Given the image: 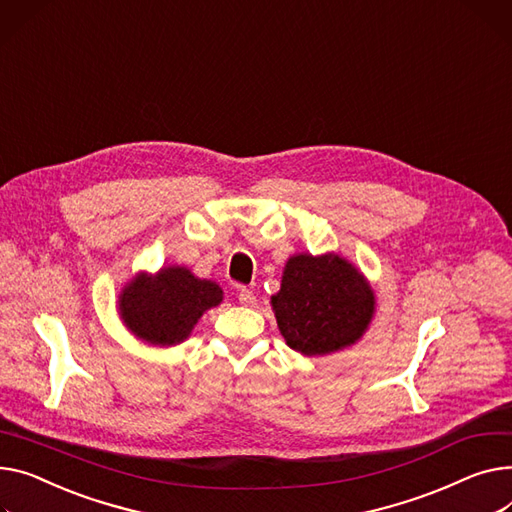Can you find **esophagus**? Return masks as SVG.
<instances>
[{
    "instance_id": "34e87169",
    "label": "esophagus",
    "mask_w": 512,
    "mask_h": 512,
    "mask_svg": "<svg viewBox=\"0 0 512 512\" xmlns=\"http://www.w3.org/2000/svg\"><path fill=\"white\" fill-rule=\"evenodd\" d=\"M238 302L245 304V306H253V304H255V294H253V290L241 288V292H238Z\"/></svg>"
}]
</instances>
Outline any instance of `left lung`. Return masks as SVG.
<instances>
[{
  "label": "left lung",
  "mask_w": 512,
  "mask_h": 512,
  "mask_svg": "<svg viewBox=\"0 0 512 512\" xmlns=\"http://www.w3.org/2000/svg\"><path fill=\"white\" fill-rule=\"evenodd\" d=\"M271 306L292 350L323 356L360 339L374 313V294L346 259L296 255L286 263Z\"/></svg>",
  "instance_id": "8db88e82"
}]
</instances>
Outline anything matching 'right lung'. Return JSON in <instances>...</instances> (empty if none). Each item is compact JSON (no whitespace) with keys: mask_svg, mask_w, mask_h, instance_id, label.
Listing matches in <instances>:
<instances>
[{"mask_svg":"<svg viewBox=\"0 0 512 512\" xmlns=\"http://www.w3.org/2000/svg\"><path fill=\"white\" fill-rule=\"evenodd\" d=\"M123 323L154 346H175L189 337L197 319L220 304L222 290L185 267H164L138 276L119 296Z\"/></svg>","mask_w":512,"mask_h":512,"instance_id":"1","label":"right lung"}]
</instances>
